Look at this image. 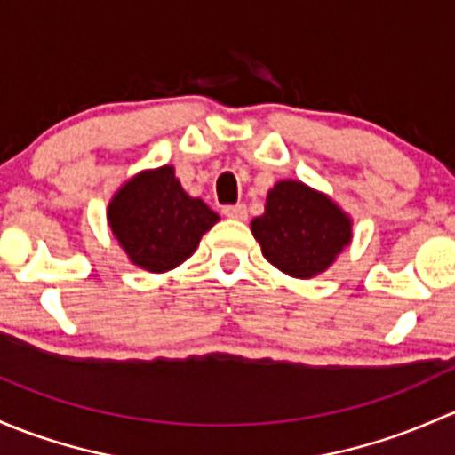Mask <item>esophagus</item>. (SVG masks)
<instances>
[{"instance_id": "34e87169", "label": "esophagus", "mask_w": 455, "mask_h": 455, "mask_svg": "<svg viewBox=\"0 0 455 455\" xmlns=\"http://www.w3.org/2000/svg\"><path fill=\"white\" fill-rule=\"evenodd\" d=\"M223 214H226L228 219H236V221H245V219H247V208H245V204L223 205Z\"/></svg>"}]
</instances>
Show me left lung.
Segmentation results:
<instances>
[{
	"label": "left lung",
	"instance_id": "1",
	"mask_svg": "<svg viewBox=\"0 0 455 455\" xmlns=\"http://www.w3.org/2000/svg\"><path fill=\"white\" fill-rule=\"evenodd\" d=\"M262 256L293 278H313L353 238V221L326 195L283 180L267 193L265 214L251 221Z\"/></svg>",
	"mask_w": 455,
	"mask_h": 455
}]
</instances>
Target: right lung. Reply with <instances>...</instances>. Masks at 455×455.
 Returning <instances> with one entry per match:
<instances>
[{
    "label": "right lung",
    "mask_w": 455,
    "mask_h": 455,
    "mask_svg": "<svg viewBox=\"0 0 455 455\" xmlns=\"http://www.w3.org/2000/svg\"><path fill=\"white\" fill-rule=\"evenodd\" d=\"M107 219L129 260L162 274L193 256L219 214L181 188L172 166L142 171L114 195Z\"/></svg>",
    "instance_id": "1"
}]
</instances>
